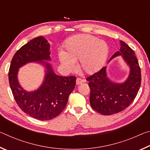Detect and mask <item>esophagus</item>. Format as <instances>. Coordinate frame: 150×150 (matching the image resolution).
Returning a JSON list of instances; mask_svg holds the SVG:
<instances>
[{"label": "esophagus", "mask_w": 150, "mask_h": 150, "mask_svg": "<svg viewBox=\"0 0 150 150\" xmlns=\"http://www.w3.org/2000/svg\"><path fill=\"white\" fill-rule=\"evenodd\" d=\"M85 81L84 79H82L78 77V78H77V79H76V84H77V85H80L81 83H84Z\"/></svg>", "instance_id": "obj_1"}]
</instances>
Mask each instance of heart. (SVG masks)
Wrapping results in <instances>:
<instances>
[{
    "mask_svg": "<svg viewBox=\"0 0 150 150\" xmlns=\"http://www.w3.org/2000/svg\"><path fill=\"white\" fill-rule=\"evenodd\" d=\"M108 54V46L105 42L91 35L79 34L67 40L63 54H59V58L69 70L74 69V62L79 61L80 69L92 74L104 65Z\"/></svg>",
    "mask_w": 150,
    "mask_h": 150,
    "instance_id": "1",
    "label": "heart"
}]
</instances>
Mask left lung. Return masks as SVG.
<instances>
[{
    "mask_svg": "<svg viewBox=\"0 0 150 150\" xmlns=\"http://www.w3.org/2000/svg\"><path fill=\"white\" fill-rule=\"evenodd\" d=\"M120 42V51L109 62L122 55L130 70L127 79L122 83L112 81L106 74V67L87 78L91 90V107L103 115H114L126 109L133 102L140 87L141 69L135 53L125 42L121 40Z\"/></svg>",
    "mask_w": 150,
    "mask_h": 150,
    "instance_id": "left-lung-1",
    "label": "left lung"
}]
</instances>
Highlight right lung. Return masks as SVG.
I'll return each mask as SVG.
<instances>
[{"mask_svg":"<svg viewBox=\"0 0 150 150\" xmlns=\"http://www.w3.org/2000/svg\"><path fill=\"white\" fill-rule=\"evenodd\" d=\"M50 45L43 36L30 40L17 51L12 57L8 79L12 95L22 110L40 120H52L65 108L69 96L75 88L76 77H62L55 74L50 63ZM38 62L46 67L43 83L36 91L28 92L17 80L19 68L26 63Z\"/></svg>","mask_w":150,"mask_h":150,"instance_id":"obj_1","label":"right lung"}]
</instances>
